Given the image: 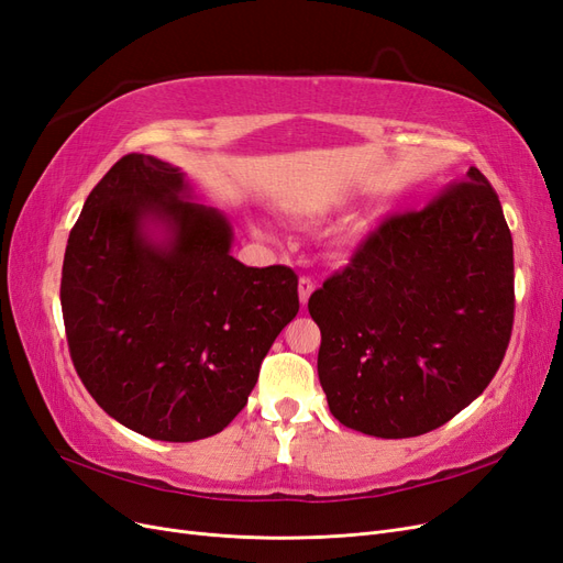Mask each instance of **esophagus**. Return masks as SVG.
<instances>
[{"label": "esophagus", "mask_w": 563, "mask_h": 563, "mask_svg": "<svg viewBox=\"0 0 563 563\" xmlns=\"http://www.w3.org/2000/svg\"><path fill=\"white\" fill-rule=\"evenodd\" d=\"M312 291H314V279L312 277H300V282H298V298H300L302 305H308Z\"/></svg>", "instance_id": "esophagus-1"}]
</instances>
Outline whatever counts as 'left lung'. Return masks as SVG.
Here are the masks:
<instances>
[{"label": "left lung", "mask_w": 563, "mask_h": 563, "mask_svg": "<svg viewBox=\"0 0 563 563\" xmlns=\"http://www.w3.org/2000/svg\"><path fill=\"white\" fill-rule=\"evenodd\" d=\"M319 383L335 420L380 439L418 437L496 376L515 321V249L479 168L422 211L385 218L310 296Z\"/></svg>", "instance_id": "left-lung-1"}]
</instances>
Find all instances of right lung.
<instances>
[{
    "instance_id": "1",
    "label": "right lung",
    "mask_w": 563,
    "mask_h": 563,
    "mask_svg": "<svg viewBox=\"0 0 563 563\" xmlns=\"http://www.w3.org/2000/svg\"><path fill=\"white\" fill-rule=\"evenodd\" d=\"M190 197L178 166L133 152L84 201L63 261V321L84 387L159 441L225 430L300 308L296 272L232 258L230 220Z\"/></svg>"
}]
</instances>
